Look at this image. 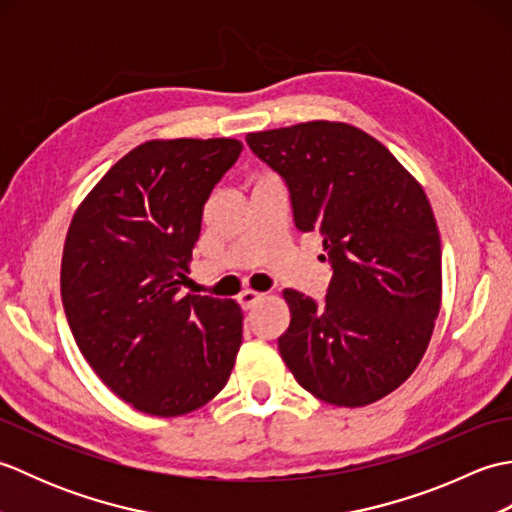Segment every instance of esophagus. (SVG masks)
<instances>
[{
    "label": "esophagus",
    "instance_id": "34e87169",
    "mask_svg": "<svg viewBox=\"0 0 512 512\" xmlns=\"http://www.w3.org/2000/svg\"><path fill=\"white\" fill-rule=\"evenodd\" d=\"M266 295L264 292H255V290H242V295H239L237 299H239V303H242V308H253L255 303H259L262 301Z\"/></svg>",
    "mask_w": 512,
    "mask_h": 512
}]
</instances>
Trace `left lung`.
I'll use <instances>...</instances> for the list:
<instances>
[{
    "label": "left lung",
    "mask_w": 512,
    "mask_h": 512,
    "mask_svg": "<svg viewBox=\"0 0 512 512\" xmlns=\"http://www.w3.org/2000/svg\"><path fill=\"white\" fill-rule=\"evenodd\" d=\"M286 182L301 233L332 268L319 303L286 288L279 354L330 405L363 407L400 387L427 350L442 297L440 233L420 184L358 127L330 121L248 134Z\"/></svg>",
    "instance_id": "left-lung-1"
}]
</instances>
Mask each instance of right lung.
<instances>
[{"instance_id":"right-lung-1","label":"right lung","mask_w":512,"mask_h":512,"mask_svg":"<svg viewBox=\"0 0 512 512\" xmlns=\"http://www.w3.org/2000/svg\"><path fill=\"white\" fill-rule=\"evenodd\" d=\"M239 154L233 138L149 140L105 173L65 237L61 299L74 341L118 398L151 416L220 394L242 345L235 301L180 295L204 202Z\"/></svg>"}]
</instances>
